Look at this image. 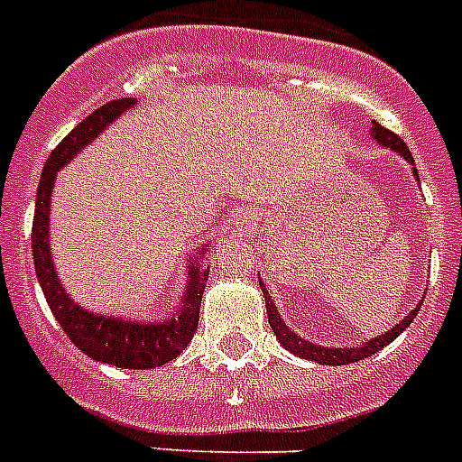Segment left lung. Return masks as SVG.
<instances>
[{"mask_svg":"<svg viewBox=\"0 0 462 462\" xmlns=\"http://www.w3.org/2000/svg\"><path fill=\"white\" fill-rule=\"evenodd\" d=\"M371 138H374V141H378V145H383V147H387V150H393V152L402 154V157H404L406 162L411 164V171H413V176H416V180H418V169H416V164H413V157H411L406 143L402 141L397 134H393V131H387L385 126H381V124L374 122V126H371ZM261 289H263V298H265L267 321H270V327H273V331H274V336H277L279 343L284 345L289 352H293L296 356H300V359H308V362H317V364H327V366L355 364V362H359V359H366V356L375 355V352L383 350L385 345L393 343L399 333H404L411 321L416 319L418 310H420V303H418L416 308L411 310L409 315L404 317V319L399 321V324H394L390 331L381 333L378 338H371L369 343L352 345V347H324V345H317V343H312V340L300 338L296 331H291V328L284 324V319H282V315H279L277 305L273 303V296L267 293L265 284H263V279H261Z\"/></svg>","mask_w":462,"mask_h":462,"instance_id":"left-lung-1","label":"left lung"}]
</instances>
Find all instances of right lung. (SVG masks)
<instances>
[{
	"mask_svg": "<svg viewBox=\"0 0 462 462\" xmlns=\"http://www.w3.org/2000/svg\"><path fill=\"white\" fill-rule=\"evenodd\" d=\"M135 103H138L135 98H117L98 107L87 119H81L49 154L40 178V188H37V199H34L32 255L34 273H37L40 286L44 291L46 303L56 315L58 324L68 333V338L84 355L96 362L119 366V369H154V366H164L166 362L176 359L195 336L197 324H199L201 296H204V286L208 279V267H201L199 263L207 249L197 258L192 254V261L185 265L188 282H185L183 296L178 305H173L171 315L154 321H143L117 315H98V312H91L75 303L65 291L63 282L58 279L51 258V244H49L56 173L68 162H72L88 143L96 141L119 115L131 110Z\"/></svg>",
	"mask_w": 462,
	"mask_h": 462,
	"instance_id": "1",
	"label": "right lung"
}]
</instances>
